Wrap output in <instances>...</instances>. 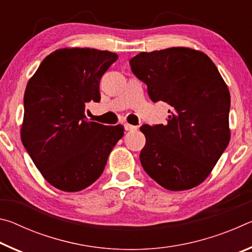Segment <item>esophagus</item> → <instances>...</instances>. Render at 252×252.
<instances>
[{
	"instance_id": "34e87169",
	"label": "esophagus",
	"mask_w": 252,
	"mask_h": 252,
	"mask_svg": "<svg viewBox=\"0 0 252 252\" xmlns=\"http://www.w3.org/2000/svg\"><path fill=\"white\" fill-rule=\"evenodd\" d=\"M125 129L126 131H134V130H136V126H132V125H129V123H126Z\"/></svg>"
}]
</instances>
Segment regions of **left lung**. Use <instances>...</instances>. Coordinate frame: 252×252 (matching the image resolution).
<instances>
[{"mask_svg":"<svg viewBox=\"0 0 252 252\" xmlns=\"http://www.w3.org/2000/svg\"><path fill=\"white\" fill-rule=\"evenodd\" d=\"M130 66L153 102L170 105L165 125L140 127L144 171L168 190L200 185L230 140V93L215 63L199 51L171 48L139 53Z\"/></svg>","mask_w":252,"mask_h":252,"instance_id":"obj_1","label":"left lung"}]
</instances>
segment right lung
<instances>
[{"label":"right lung","mask_w":252,"mask_h":252,"mask_svg":"<svg viewBox=\"0 0 252 252\" xmlns=\"http://www.w3.org/2000/svg\"><path fill=\"white\" fill-rule=\"evenodd\" d=\"M118 60L95 49L49 54L27 85L21 138L50 185L66 192L91 186L102 172L125 127L91 122L89 102H100V80Z\"/></svg>","instance_id":"add662e5"}]
</instances>
